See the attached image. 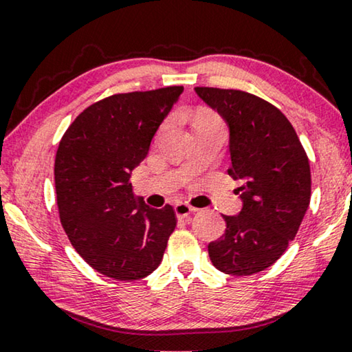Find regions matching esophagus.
I'll list each match as a JSON object with an SVG mask.
<instances>
[{
	"label": "esophagus",
	"mask_w": 352,
	"mask_h": 352,
	"mask_svg": "<svg viewBox=\"0 0 352 352\" xmlns=\"http://www.w3.org/2000/svg\"><path fill=\"white\" fill-rule=\"evenodd\" d=\"M175 213L177 216V219H190V216L195 213V208H192V206L187 204H176Z\"/></svg>",
	"instance_id": "obj_1"
}]
</instances>
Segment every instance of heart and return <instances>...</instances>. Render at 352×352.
Segmentation results:
<instances>
[{"mask_svg": "<svg viewBox=\"0 0 352 352\" xmlns=\"http://www.w3.org/2000/svg\"><path fill=\"white\" fill-rule=\"evenodd\" d=\"M216 122V120H218V117H216V115H213V113H208V112H201L200 115H199V118H197V122Z\"/></svg>", "mask_w": 352, "mask_h": 352, "instance_id": "b5f03b06", "label": "heart"}]
</instances>
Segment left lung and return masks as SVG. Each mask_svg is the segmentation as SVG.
<instances>
[{
  "instance_id": "1",
  "label": "left lung",
  "mask_w": 352,
  "mask_h": 352,
  "mask_svg": "<svg viewBox=\"0 0 352 352\" xmlns=\"http://www.w3.org/2000/svg\"><path fill=\"white\" fill-rule=\"evenodd\" d=\"M229 126V176L240 182L237 216L208 245L216 269L252 276L272 266L295 239L311 200V168L300 138L277 107L239 89L197 86Z\"/></svg>"
}]
</instances>
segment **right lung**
I'll return each mask as SVG.
<instances>
[{
  "mask_svg": "<svg viewBox=\"0 0 352 352\" xmlns=\"http://www.w3.org/2000/svg\"><path fill=\"white\" fill-rule=\"evenodd\" d=\"M184 88L113 94L85 109L56 153L62 228L76 253L117 280L147 277L176 228L173 206L151 208L133 194L131 171Z\"/></svg>",
  "mask_w": 352,
  "mask_h": 352,
  "instance_id": "right-lung-1",
  "label": "right lung"
}]
</instances>
